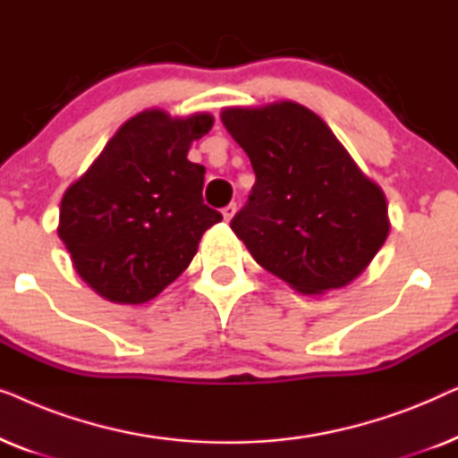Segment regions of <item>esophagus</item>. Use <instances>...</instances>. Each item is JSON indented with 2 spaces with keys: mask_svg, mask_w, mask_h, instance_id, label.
I'll list each match as a JSON object with an SVG mask.
<instances>
[{
  "mask_svg": "<svg viewBox=\"0 0 458 458\" xmlns=\"http://www.w3.org/2000/svg\"><path fill=\"white\" fill-rule=\"evenodd\" d=\"M235 212H237V204L231 202V204H227V206H225V208H223V218H225V221H231Z\"/></svg>",
  "mask_w": 458,
  "mask_h": 458,
  "instance_id": "1",
  "label": "esophagus"
}]
</instances>
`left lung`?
<instances>
[{
	"label": "left lung",
	"mask_w": 458,
	"mask_h": 458,
	"mask_svg": "<svg viewBox=\"0 0 458 458\" xmlns=\"http://www.w3.org/2000/svg\"><path fill=\"white\" fill-rule=\"evenodd\" d=\"M256 183L231 229L268 273L300 293L348 285L384 246L386 196L304 106L223 110Z\"/></svg>",
	"instance_id": "8db88e82"
}]
</instances>
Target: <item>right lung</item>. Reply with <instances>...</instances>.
Segmentation results:
<instances>
[{"label":"right lung","instance_id":"add662e5","mask_svg":"<svg viewBox=\"0 0 458 458\" xmlns=\"http://www.w3.org/2000/svg\"><path fill=\"white\" fill-rule=\"evenodd\" d=\"M210 114L146 110L123 124L83 177L68 187L58 235L99 296L143 304L190 267L221 212L204 204L206 168L187 160Z\"/></svg>","mask_w":458,"mask_h":458}]
</instances>
